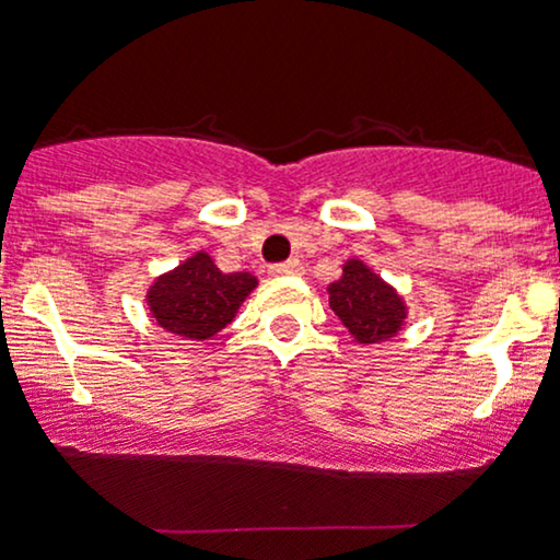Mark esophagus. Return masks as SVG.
I'll return each mask as SVG.
<instances>
[{
    "label": "esophagus",
    "mask_w": 560,
    "mask_h": 560,
    "mask_svg": "<svg viewBox=\"0 0 560 560\" xmlns=\"http://www.w3.org/2000/svg\"><path fill=\"white\" fill-rule=\"evenodd\" d=\"M273 276H298L302 273V262L300 260H287V262H276L271 266Z\"/></svg>",
    "instance_id": "obj_1"
}]
</instances>
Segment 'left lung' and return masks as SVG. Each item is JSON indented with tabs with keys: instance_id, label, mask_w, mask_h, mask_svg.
I'll use <instances>...</instances> for the list:
<instances>
[{
	"instance_id": "left-lung-1",
	"label": "left lung",
	"mask_w": 560,
	"mask_h": 560,
	"mask_svg": "<svg viewBox=\"0 0 560 560\" xmlns=\"http://www.w3.org/2000/svg\"><path fill=\"white\" fill-rule=\"evenodd\" d=\"M326 294L334 316L358 345L387 342L402 331L408 318L402 294L358 258L345 262L342 276L326 287Z\"/></svg>"
}]
</instances>
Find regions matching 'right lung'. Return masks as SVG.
<instances>
[{"instance_id": "1", "label": "right lung", "mask_w": 560, "mask_h": 560, "mask_svg": "<svg viewBox=\"0 0 560 560\" xmlns=\"http://www.w3.org/2000/svg\"><path fill=\"white\" fill-rule=\"evenodd\" d=\"M255 287L258 279L253 273H223L210 253L197 249L176 268L160 273L147 289L144 302L160 329L205 342L226 329Z\"/></svg>"}]
</instances>
